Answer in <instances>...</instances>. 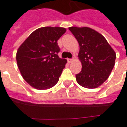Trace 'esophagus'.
I'll use <instances>...</instances> for the list:
<instances>
[{
	"mask_svg": "<svg viewBox=\"0 0 127 127\" xmlns=\"http://www.w3.org/2000/svg\"><path fill=\"white\" fill-rule=\"evenodd\" d=\"M67 61H68V63H72V62L73 61V58H68V59H67Z\"/></svg>",
	"mask_w": 127,
	"mask_h": 127,
	"instance_id": "obj_1",
	"label": "esophagus"
}]
</instances>
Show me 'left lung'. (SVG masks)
<instances>
[{
  "mask_svg": "<svg viewBox=\"0 0 127 127\" xmlns=\"http://www.w3.org/2000/svg\"><path fill=\"white\" fill-rule=\"evenodd\" d=\"M79 43L78 57L82 71L75 75L77 83L84 88H96L105 82L114 68L116 53L105 38L88 27H69Z\"/></svg>",
  "mask_w": 127,
  "mask_h": 127,
  "instance_id": "8db88e82",
  "label": "left lung"
}]
</instances>
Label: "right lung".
<instances>
[{
  "label": "right lung",
  "instance_id": "1",
  "mask_svg": "<svg viewBox=\"0 0 127 127\" xmlns=\"http://www.w3.org/2000/svg\"><path fill=\"white\" fill-rule=\"evenodd\" d=\"M65 32L62 27H42L32 32L18 48V68L32 87L46 90L58 82L66 60L58 57L57 41Z\"/></svg>",
  "mask_w": 127,
  "mask_h": 127
}]
</instances>
